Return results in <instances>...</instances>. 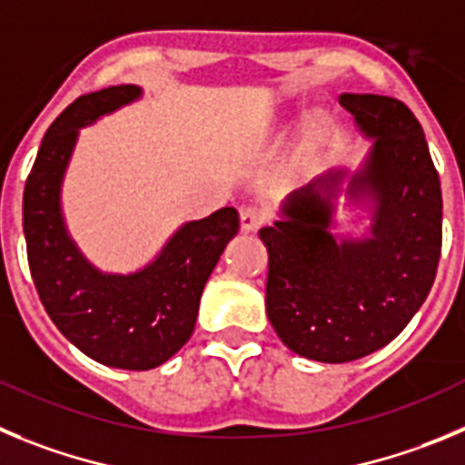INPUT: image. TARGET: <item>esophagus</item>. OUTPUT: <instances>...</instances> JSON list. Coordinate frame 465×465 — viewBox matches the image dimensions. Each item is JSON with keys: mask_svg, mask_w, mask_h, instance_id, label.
Segmentation results:
<instances>
[{"mask_svg": "<svg viewBox=\"0 0 465 465\" xmlns=\"http://www.w3.org/2000/svg\"><path fill=\"white\" fill-rule=\"evenodd\" d=\"M266 220V211L257 206H242L241 208V232L242 233H252L257 232L259 227Z\"/></svg>", "mask_w": 465, "mask_h": 465, "instance_id": "esophagus-1", "label": "esophagus"}]
</instances>
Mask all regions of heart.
<instances>
[{"mask_svg": "<svg viewBox=\"0 0 465 465\" xmlns=\"http://www.w3.org/2000/svg\"><path fill=\"white\" fill-rule=\"evenodd\" d=\"M308 134H311L312 141H322L326 134V120L322 115H315V118L308 120Z\"/></svg>", "mask_w": 465, "mask_h": 465, "instance_id": "heart-1", "label": "heart"}]
</instances>
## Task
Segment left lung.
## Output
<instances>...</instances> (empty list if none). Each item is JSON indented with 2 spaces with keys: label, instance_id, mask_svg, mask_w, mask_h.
Segmentation results:
<instances>
[{
  "label": "left lung",
  "instance_id": "8db88e82",
  "mask_svg": "<svg viewBox=\"0 0 465 465\" xmlns=\"http://www.w3.org/2000/svg\"><path fill=\"white\" fill-rule=\"evenodd\" d=\"M338 102L373 141L366 157L292 192L259 232L266 315L292 352L324 363L394 341L429 296L442 245L440 178L412 111L380 94L342 92ZM341 198L371 220L359 237L335 232Z\"/></svg>",
  "mask_w": 465,
  "mask_h": 465
}]
</instances>
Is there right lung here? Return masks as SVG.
<instances>
[{"label": "right lung", "mask_w": 465, "mask_h": 465, "mask_svg": "<svg viewBox=\"0 0 465 465\" xmlns=\"http://www.w3.org/2000/svg\"><path fill=\"white\" fill-rule=\"evenodd\" d=\"M141 97L139 85L78 97L45 132L23 196L29 271L45 312L83 354L124 371L162 366L190 341L203 287L238 233V213L227 206L181 224L160 252L129 273H106L81 252L62 211L78 134Z\"/></svg>", "instance_id": "1"}]
</instances>
